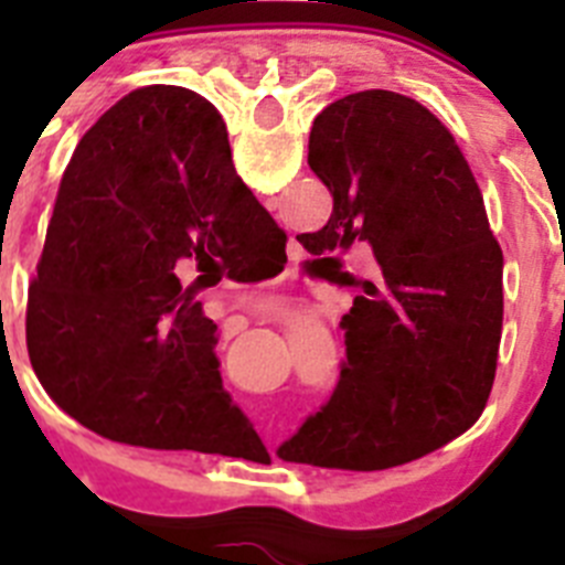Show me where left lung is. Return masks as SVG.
Here are the masks:
<instances>
[{
    "label": "left lung",
    "mask_w": 565,
    "mask_h": 565,
    "mask_svg": "<svg viewBox=\"0 0 565 565\" xmlns=\"http://www.w3.org/2000/svg\"><path fill=\"white\" fill-rule=\"evenodd\" d=\"M308 167L333 198L311 254L373 252L342 317L348 364L322 413L277 450L328 469L398 467L478 422L503 328V254L461 147L416 98L364 89L313 118Z\"/></svg>",
    "instance_id": "obj_1"
}]
</instances>
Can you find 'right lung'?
Wrapping results in <instances>:
<instances>
[{"mask_svg": "<svg viewBox=\"0 0 565 565\" xmlns=\"http://www.w3.org/2000/svg\"><path fill=\"white\" fill-rule=\"evenodd\" d=\"M268 232L282 228L234 172L206 98L149 84L115 102L64 169L28 291L47 396L109 441L228 456L248 418L223 391L217 326L194 294ZM194 265L199 286L181 287Z\"/></svg>", "mask_w": 565, "mask_h": 565, "instance_id": "1", "label": "right lung"}]
</instances>
